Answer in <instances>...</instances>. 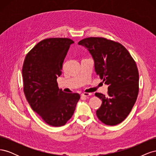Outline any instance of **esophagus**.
Wrapping results in <instances>:
<instances>
[{
  "mask_svg": "<svg viewBox=\"0 0 156 156\" xmlns=\"http://www.w3.org/2000/svg\"><path fill=\"white\" fill-rule=\"evenodd\" d=\"M92 94L91 93H87V92H84V93H83L81 94V96L82 97H84V98H88L90 96H91Z\"/></svg>",
  "mask_w": 156,
  "mask_h": 156,
  "instance_id": "obj_1",
  "label": "esophagus"
}]
</instances>
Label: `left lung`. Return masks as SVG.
I'll list each match as a JSON object with an SVG mask.
<instances>
[{"mask_svg": "<svg viewBox=\"0 0 156 156\" xmlns=\"http://www.w3.org/2000/svg\"><path fill=\"white\" fill-rule=\"evenodd\" d=\"M88 50L96 74L108 85V96L96 93L102 100L96 115L103 123L115 126L128 116L139 94V72L124 47L105 37H90L78 43Z\"/></svg>", "mask_w": 156, "mask_h": 156, "instance_id": "obj_1", "label": "left lung"}]
</instances>
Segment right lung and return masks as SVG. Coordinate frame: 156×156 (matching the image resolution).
I'll list each match as a JSON object with an SVG mask.
<instances>
[{
  "label": "right lung",
  "instance_id": "obj_1",
  "mask_svg": "<svg viewBox=\"0 0 156 156\" xmlns=\"http://www.w3.org/2000/svg\"><path fill=\"white\" fill-rule=\"evenodd\" d=\"M74 41L66 37L41 40L25 56L22 75L24 91L32 110L48 124L65 125L80 99L77 93H65L56 81L64 60Z\"/></svg>",
  "mask_w": 156,
  "mask_h": 156
}]
</instances>
